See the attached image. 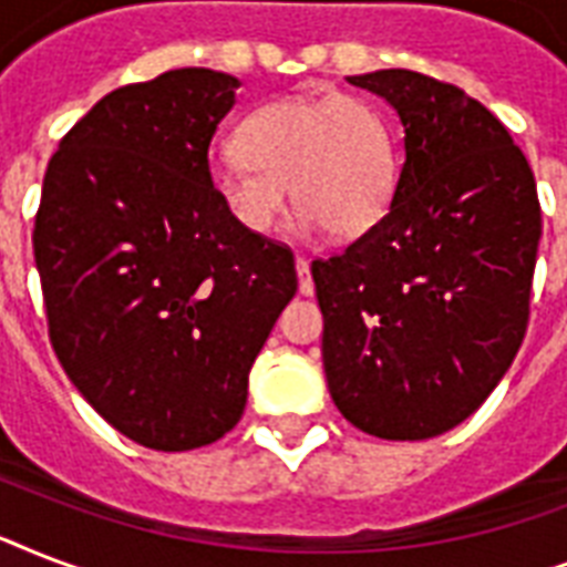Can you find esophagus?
I'll use <instances>...</instances> for the list:
<instances>
[{
	"mask_svg": "<svg viewBox=\"0 0 567 567\" xmlns=\"http://www.w3.org/2000/svg\"><path fill=\"white\" fill-rule=\"evenodd\" d=\"M297 276H300V293H302V297H311V293H315V282H311L309 261H306V258H297Z\"/></svg>",
	"mask_w": 567,
	"mask_h": 567,
	"instance_id": "1",
	"label": "esophagus"
}]
</instances>
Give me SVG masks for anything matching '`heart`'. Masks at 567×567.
I'll use <instances>...</instances> for the list:
<instances>
[{
    "label": "heart",
    "instance_id": "obj_1",
    "mask_svg": "<svg viewBox=\"0 0 567 567\" xmlns=\"http://www.w3.org/2000/svg\"><path fill=\"white\" fill-rule=\"evenodd\" d=\"M238 153L208 164V185L247 235L274 231L288 185L302 231L353 238L385 217L396 188L391 128L377 105L347 93L288 96L256 109L235 135Z\"/></svg>",
    "mask_w": 567,
    "mask_h": 567
}]
</instances>
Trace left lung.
<instances>
[{
	"label": "left lung",
	"mask_w": 567,
	"mask_h": 567,
	"mask_svg": "<svg viewBox=\"0 0 567 567\" xmlns=\"http://www.w3.org/2000/svg\"><path fill=\"white\" fill-rule=\"evenodd\" d=\"M347 82L396 111L405 162L385 217L311 261L323 371L353 426L423 441L471 417L524 341L536 179L501 120L453 84L412 70Z\"/></svg>",
	"instance_id": "left-lung-1"
}]
</instances>
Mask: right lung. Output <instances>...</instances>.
Instances as JSON below:
<instances>
[{
  "instance_id": "obj_1",
  "label": "right lung",
  "mask_w": 567,
  "mask_h": 567,
  "mask_svg": "<svg viewBox=\"0 0 567 567\" xmlns=\"http://www.w3.org/2000/svg\"><path fill=\"white\" fill-rule=\"evenodd\" d=\"M238 87L182 66L102 96L58 144L34 217L58 362L114 430L164 453L240 421L249 368L297 293L291 249L238 229L208 185Z\"/></svg>"
}]
</instances>
